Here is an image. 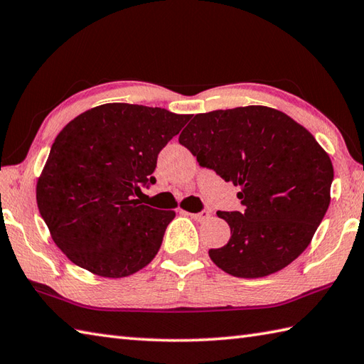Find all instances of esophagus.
Instances as JSON below:
<instances>
[{
  "instance_id": "esophagus-1",
  "label": "esophagus",
  "mask_w": 364,
  "mask_h": 364,
  "mask_svg": "<svg viewBox=\"0 0 364 364\" xmlns=\"http://www.w3.org/2000/svg\"><path fill=\"white\" fill-rule=\"evenodd\" d=\"M188 215H191V219H194L196 222H203L206 219H210V213H208V211H202V213H197V214L189 213Z\"/></svg>"
}]
</instances>
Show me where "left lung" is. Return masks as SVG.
Returning <instances> with one entry per match:
<instances>
[{
	"label": "left lung",
	"mask_w": 364,
	"mask_h": 364,
	"mask_svg": "<svg viewBox=\"0 0 364 364\" xmlns=\"http://www.w3.org/2000/svg\"><path fill=\"white\" fill-rule=\"evenodd\" d=\"M180 144L241 188L245 210L218 211L230 241L208 252L223 272L267 277L310 245L328 210L333 164L305 127L274 107L244 106L194 115Z\"/></svg>",
	"instance_id": "1"
}]
</instances>
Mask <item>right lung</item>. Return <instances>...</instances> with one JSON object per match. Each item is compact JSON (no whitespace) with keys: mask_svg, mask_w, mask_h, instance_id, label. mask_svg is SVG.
<instances>
[{"mask_svg":"<svg viewBox=\"0 0 364 364\" xmlns=\"http://www.w3.org/2000/svg\"><path fill=\"white\" fill-rule=\"evenodd\" d=\"M189 114L106 103L60 129L37 178L36 198L65 257L94 275L123 278L156 257L173 210L142 205L141 183L156 181L159 151Z\"/></svg>","mask_w":364,"mask_h":364,"instance_id":"right-lung-1","label":"right lung"}]
</instances>
